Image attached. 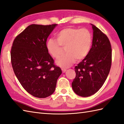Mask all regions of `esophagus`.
<instances>
[{"mask_svg": "<svg viewBox=\"0 0 124 124\" xmlns=\"http://www.w3.org/2000/svg\"><path fill=\"white\" fill-rule=\"evenodd\" d=\"M62 73H65L66 71V69H64V68H62Z\"/></svg>", "mask_w": 124, "mask_h": 124, "instance_id": "1", "label": "esophagus"}]
</instances>
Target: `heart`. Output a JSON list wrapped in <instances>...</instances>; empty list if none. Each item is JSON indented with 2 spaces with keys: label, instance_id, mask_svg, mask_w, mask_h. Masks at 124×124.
<instances>
[{
  "label": "heart",
  "instance_id": "b5f03b06",
  "mask_svg": "<svg viewBox=\"0 0 124 124\" xmlns=\"http://www.w3.org/2000/svg\"><path fill=\"white\" fill-rule=\"evenodd\" d=\"M56 40L49 39L46 43L48 53L58 58L65 48L66 54L57 60L56 64L62 68L69 67L75 62L83 60L89 54L92 43L91 33L87 29L66 27L57 33Z\"/></svg>",
  "mask_w": 124,
  "mask_h": 124
}]
</instances>
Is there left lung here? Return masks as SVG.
<instances>
[{"label": "left lung", "instance_id": "8db88e82", "mask_svg": "<svg viewBox=\"0 0 124 124\" xmlns=\"http://www.w3.org/2000/svg\"><path fill=\"white\" fill-rule=\"evenodd\" d=\"M92 25V47L87 56L75 66L76 77L71 83L74 92L83 97H89L99 90L111 66V46L108 38L98 27Z\"/></svg>", "mask_w": 124, "mask_h": 124}]
</instances>
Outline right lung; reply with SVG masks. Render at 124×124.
Instances as JSON below:
<instances>
[{
  "instance_id": "1",
  "label": "right lung",
  "mask_w": 124,
  "mask_h": 124,
  "mask_svg": "<svg viewBox=\"0 0 124 124\" xmlns=\"http://www.w3.org/2000/svg\"><path fill=\"white\" fill-rule=\"evenodd\" d=\"M57 25H30L15 38L11 48L14 72L24 89L35 97L53 94L62 73L46 47L47 38Z\"/></svg>"
}]
</instances>
